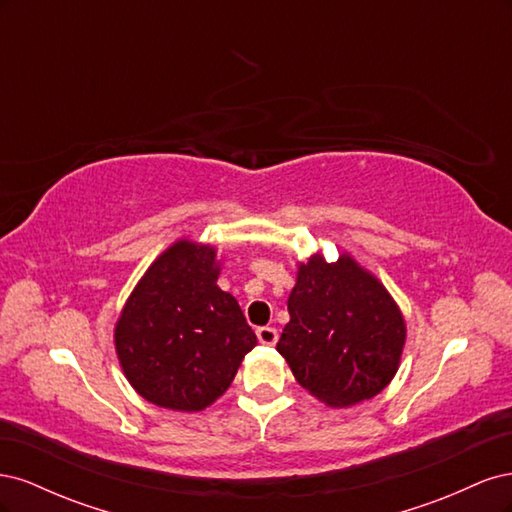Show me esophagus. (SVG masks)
<instances>
[{"label": "esophagus", "mask_w": 512, "mask_h": 512, "mask_svg": "<svg viewBox=\"0 0 512 512\" xmlns=\"http://www.w3.org/2000/svg\"><path fill=\"white\" fill-rule=\"evenodd\" d=\"M256 335H258V342L265 344V346H275L277 337H280L273 327H260V329L256 331Z\"/></svg>", "instance_id": "esophagus-1"}]
</instances>
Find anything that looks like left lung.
<instances>
[{
  "instance_id": "obj_1",
  "label": "left lung",
  "mask_w": 512,
  "mask_h": 512,
  "mask_svg": "<svg viewBox=\"0 0 512 512\" xmlns=\"http://www.w3.org/2000/svg\"><path fill=\"white\" fill-rule=\"evenodd\" d=\"M277 342L294 378L331 408L378 395L399 367L406 322L397 303L352 256L301 262Z\"/></svg>"
}]
</instances>
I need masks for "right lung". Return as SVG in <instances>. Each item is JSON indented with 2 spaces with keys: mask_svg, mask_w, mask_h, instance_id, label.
<instances>
[{
  "mask_svg": "<svg viewBox=\"0 0 512 512\" xmlns=\"http://www.w3.org/2000/svg\"><path fill=\"white\" fill-rule=\"evenodd\" d=\"M215 256L211 245L173 243L136 284L117 320L123 374L160 408L205 410L256 346L237 299L218 286Z\"/></svg>",
  "mask_w": 512,
  "mask_h": 512,
  "instance_id": "add662e5",
  "label": "right lung"
}]
</instances>
